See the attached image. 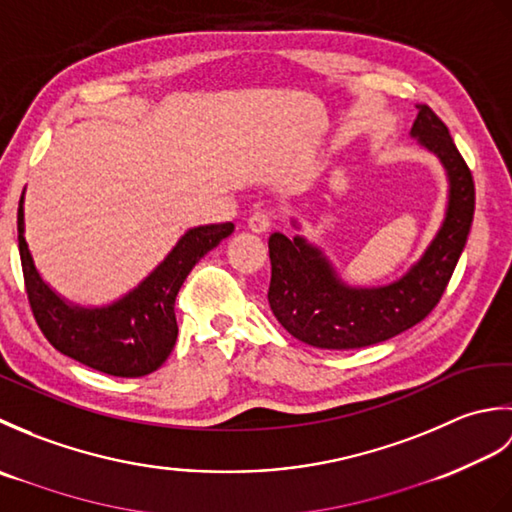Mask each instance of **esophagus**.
Masks as SVG:
<instances>
[{"instance_id":"34e87169","label":"esophagus","mask_w":512,"mask_h":512,"mask_svg":"<svg viewBox=\"0 0 512 512\" xmlns=\"http://www.w3.org/2000/svg\"><path fill=\"white\" fill-rule=\"evenodd\" d=\"M270 224H273V215L266 213V211H257L248 217V228L253 233H266Z\"/></svg>"}]
</instances>
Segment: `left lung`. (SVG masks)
I'll return each instance as SVG.
<instances>
[{
	"label": "left lung",
	"mask_w": 512,
	"mask_h": 512,
	"mask_svg": "<svg viewBox=\"0 0 512 512\" xmlns=\"http://www.w3.org/2000/svg\"><path fill=\"white\" fill-rule=\"evenodd\" d=\"M416 107L409 136L442 165L447 204L436 235L405 273L378 286L347 284L325 250L301 235L297 217L290 220L295 237L273 233L268 239L270 310L301 343L356 350L387 341L427 317L449 284L471 231L475 184L447 125L431 107Z\"/></svg>",
	"instance_id": "obj_1"
}]
</instances>
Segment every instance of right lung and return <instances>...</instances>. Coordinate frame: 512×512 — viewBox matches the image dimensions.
Wrapping results in <instances>:
<instances>
[{"instance_id": "1", "label": "right lung", "mask_w": 512, "mask_h": 512, "mask_svg": "<svg viewBox=\"0 0 512 512\" xmlns=\"http://www.w3.org/2000/svg\"><path fill=\"white\" fill-rule=\"evenodd\" d=\"M24 202L26 189L17 213L19 257L30 306L46 339L61 354L103 374L138 378L156 372L178 339L173 303L180 286L235 226L226 222L189 228L138 286L103 306H83L63 297L39 273L26 242Z\"/></svg>"}]
</instances>
